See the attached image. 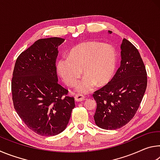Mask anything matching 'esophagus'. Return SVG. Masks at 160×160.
Listing matches in <instances>:
<instances>
[{
    "mask_svg": "<svg viewBox=\"0 0 160 160\" xmlns=\"http://www.w3.org/2000/svg\"><path fill=\"white\" fill-rule=\"evenodd\" d=\"M84 99H85V97L82 95V94H78L75 96V100L76 102H82Z\"/></svg>",
    "mask_w": 160,
    "mask_h": 160,
    "instance_id": "34e87169",
    "label": "esophagus"
}]
</instances>
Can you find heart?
<instances>
[{
    "instance_id": "obj_1",
    "label": "heart",
    "mask_w": 160,
    "mask_h": 160,
    "mask_svg": "<svg viewBox=\"0 0 160 160\" xmlns=\"http://www.w3.org/2000/svg\"><path fill=\"white\" fill-rule=\"evenodd\" d=\"M116 51L112 46L95 42L80 43L70 51L68 57H61L56 63L58 73L70 87L75 85L82 72L85 75L75 88L81 94L95 89L97 84L109 82L114 72Z\"/></svg>"
}]
</instances>
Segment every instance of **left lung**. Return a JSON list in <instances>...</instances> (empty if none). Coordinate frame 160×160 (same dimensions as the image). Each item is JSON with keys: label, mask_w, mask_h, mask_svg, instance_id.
<instances>
[{"label": "left lung", "mask_w": 160, "mask_h": 160, "mask_svg": "<svg viewBox=\"0 0 160 160\" xmlns=\"http://www.w3.org/2000/svg\"><path fill=\"white\" fill-rule=\"evenodd\" d=\"M121 50L120 68L107 85L93 94L97 102L94 119L103 129L116 130L128 123L139 108L147 88V72L138 50L126 39Z\"/></svg>", "instance_id": "obj_1"}]
</instances>
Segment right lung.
I'll list each match as a JSON object with an SVG mask.
<instances>
[{"instance_id":"right-lung-1","label":"right lung","mask_w":160,"mask_h":160,"mask_svg":"<svg viewBox=\"0 0 160 160\" xmlns=\"http://www.w3.org/2000/svg\"><path fill=\"white\" fill-rule=\"evenodd\" d=\"M58 37L40 39L16 60L11 82L14 108L29 129L43 136L63 132L75 107L73 97L58 83Z\"/></svg>"}]
</instances>
